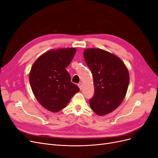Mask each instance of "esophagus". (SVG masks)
<instances>
[{
    "label": "esophagus",
    "instance_id": "1",
    "mask_svg": "<svg viewBox=\"0 0 158 158\" xmlns=\"http://www.w3.org/2000/svg\"><path fill=\"white\" fill-rule=\"evenodd\" d=\"M78 87L80 88V89H82V82H80V83L78 84Z\"/></svg>",
    "mask_w": 158,
    "mask_h": 158
}]
</instances>
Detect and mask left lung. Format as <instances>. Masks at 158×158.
Returning <instances> with one entry per match:
<instances>
[{"instance_id": "1", "label": "left lung", "mask_w": 158, "mask_h": 158, "mask_svg": "<svg viewBox=\"0 0 158 158\" xmlns=\"http://www.w3.org/2000/svg\"><path fill=\"white\" fill-rule=\"evenodd\" d=\"M84 56L94 78L91 109L98 115L111 113L125 97L130 80L128 71L118 57L101 49L85 50Z\"/></svg>"}]
</instances>
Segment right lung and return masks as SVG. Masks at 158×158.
Segmentation results:
<instances>
[{"instance_id": "right-lung-1", "label": "right lung", "mask_w": 158, "mask_h": 158, "mask_svg": "<svg viewBox=\"0 0 158 158\" xmlns=\"http://www.w3.org/2000/svg\"><path fill=\"white\" fill-rule=\"evenodd\" d=\"M75 48L50 51L33 63L30 73L33 93L41 106L51 112L64 109L80 88L71 82L66 68L76 53Z\"/></svg>"}]
</instances>
